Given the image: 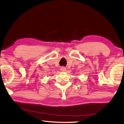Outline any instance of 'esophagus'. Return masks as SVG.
Here are the masks:
<instances>
[{
    "mask_svg": "<svg viewBox=\"0 0 124 124\" xmlns=\"http://www.w3.org/2000/svg\"><path fill=\"white\" fill-rule=\"evenodd\" d=\"M60 70L61 71H63V72H65V71H66V68L65 67L62 66V67H61Z\"/></svg>",
    "mask_w": 124,
    "mask_h": 124,
    "instance_id": "esophagus-1",
    "label": "esophagus"
}]
</instances>
